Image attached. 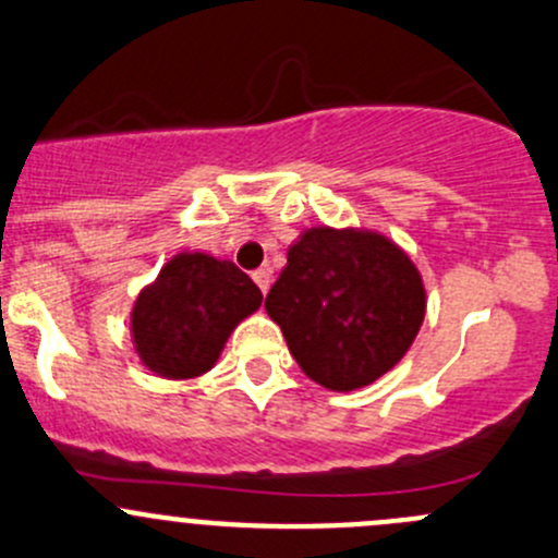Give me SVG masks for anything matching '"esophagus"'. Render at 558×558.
I'll use <instances>...</instances> for the list:
<instances>
[{"label":"esophagus","mask_w":558,"mask_h":558,"mask_svg":"<svg viewBox=\"0 0 558 558\" xmlns=\"http://www.w3.org/2000/svg\"><path fill=\"white\" fill-rule=\"evenodd\" d=\"M254 283L259 286L262 294H267V291H269V283H272V272H269L267 267L256 269V272H254Z\"/></svg>","instance_id":"1"}]
</instances>
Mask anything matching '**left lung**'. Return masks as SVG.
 <instances>
[{
	"label": "left lung",
	"mask_w": 558,
	"mask_h": 558,
	"mask_svg": "<svg viewBox=\"0 0 558 558\" xmlns=\"http://www.w3.org/2000/svg\"><path fill=\"white\" fill-rule=\"evenodd\" d=\"M264 307L313 383L350 392L412 348L425 320V286L385 234L310 227L289 248Z\"/></svg>",
	"instance_id": "obj_1"
}]
</instances>
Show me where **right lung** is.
Returning <instances> with one entry per match:
<instances>
[{
    "instance_id": "1",
    "label": "right lung",
    "mask_w": 558,
    "mask_h": 558,
    "mask_svg": "<svg viewBox=\"0 0 558 558\" xmlns=\"http://www.w3.org/2000/svg\"><path fill=\"white\" fill-rule=\"evenodd\" d=\"M262 299L259 286L230 259L175 254L133 302V348L157 377L195 379L216 366L234 326Z\"/></svg>"
}]
</instances>
